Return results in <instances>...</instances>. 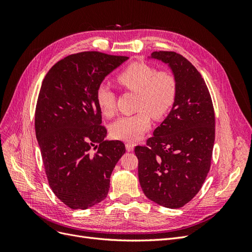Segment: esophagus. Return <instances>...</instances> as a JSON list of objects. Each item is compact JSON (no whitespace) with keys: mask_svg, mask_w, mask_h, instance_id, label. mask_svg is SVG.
<instances>
[{"mask_svg":"<svg viewBox=\"0 0 252 252\" xmlns=\"http://www.w3.org/2000/svg\"><path fill=\"white\" fill-rule=\"evenodd\" d=\"M134 148V144L131 142H127L126 143V150L127 151H132Z\"/></svg>","mask_w":252,"mask_h":252,"instance_id":"1","label":"esophagus"}]
</instances>
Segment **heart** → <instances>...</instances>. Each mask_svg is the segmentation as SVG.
I'll return each mask as SVG.
<instances>
[{"label":"heart","instance_id":"b5f03b06","mask_svg":"<svg viewBox=\"0 0 252 252\" xmlns=\"http://www.w3.org/2000/svg\"><path fill=\"white\" fill-rule=\"evenodd\" d=\"M118 85L136 93L135 112L119 118L110 126L116 139L135 141L148 130L151 117L162 120L171 110L178 94V83L174 75L167 70H157L144 62H133L126 66L116 78ZM95 102L102 113L111 117L116 111V94L106 85L95 91Z\"/></svg>","mask_w":252,"mask_h":252}]
</instances>
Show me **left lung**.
<instances>
[{"label":"left lung","instance_id":"left-lung-1","mask_svg":"<svg viewBox=\"0 0 252 252\" xmlns=\"http://www.w3.org/2000/svg\"><path fill=\"white\" fill-rule=\"evenodd\" d=\"M173 71L178 94L173 107L144 146H135L139 181L149 200L181 208L202 188L210 169L216 138L215 109L207 85L180 53L155 51Z\"/></svg>","mask_w":252,"mask_h":252}]
</instances>
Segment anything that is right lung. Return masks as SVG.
Returning a JSON list of instances; mask_svg holds the SVG:
<instances>
[{"mask_svg": "<svg viewBox=\"0 0 252 252\" xmlns=\"http://www.w3.org/2000/svg\"><path fill=\"white\" fill-rule=\"evenodd\" d=\"M128 59L98 51L70 55L45 75L34 128L48 184L71 209H86L107 196L110 175L125 145L105 141L107 129L95 102L104 78Z\"/></svg>", "mask_w": 252, "mask_h": 252, "instance_id": "obj_1", "label": "right lung"}]
</instances>
